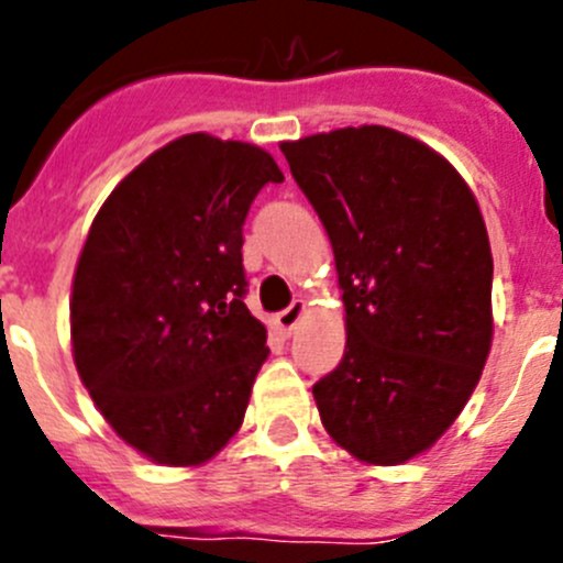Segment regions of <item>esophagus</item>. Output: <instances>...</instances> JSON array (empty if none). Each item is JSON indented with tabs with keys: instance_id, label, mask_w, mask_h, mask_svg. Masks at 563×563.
<instances>
[{
	"instance_id": "1",
	"label": "esophagus",
	"mask_w": 563,
	"mask_h": 563,
	"mask_svg": "<svg viewBox=\"0 0 563 563\" xmlns=\"http://www.w3.org/2000/svg\"><path fill=\"white\" fill-rule=\"evenodd\" d=\"M302 316H305V302L299 299V302H294L291 308H286L283 313H277L275 323H277V329H280L283 334H291L294 329H297V323L302 321Z\"/></svg>"
}]
</instances>
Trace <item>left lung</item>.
Instances as JSON below:
<instances>
[{"label":"left lung","instance_id":"left-lung-1","mask_svg":"<svg viewBox=\"0 0 563 563\" xmlns=\"http://www.w3.org/2000/svg\"><path fill=\"white\" fill-rule=\"evenodd\" d=\"M334 250L340 365L313 387L334 444L400 465L450 430L493 343V255L474 192L446 157L384 124L283 141Z\"/></svg>","mask_w":563,"mask_h":563}]
</instances>
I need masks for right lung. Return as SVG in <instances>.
Here are the masks:
<instances>
[{
	"instance_id": "obj_1",
	"label": "right lung",
	"mask_w": 563,
	"mask_h": 563,
	"mask_svg": "<svg viewBox=\"0 0 563 563\" xmlns=\"http://www.w3.org/2000/svg\"><path fill=\"white\" fill-rule=\"evenodd\" d=\"M275 157L190 133L117 187L78 255L73 360L113 433L161 465H201L245 419L269 356L250 316L242 225Z\"/></svg>"
}]
</instances>
